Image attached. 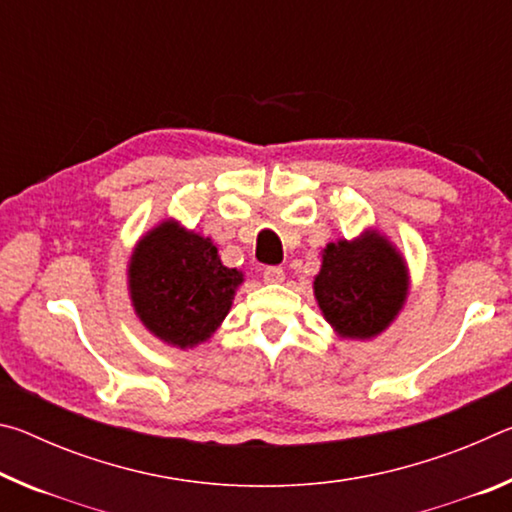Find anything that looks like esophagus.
<instances>
[{
    "instance_id": "34e87169",
    "label": "esophagus",
    "mask_w": 512,
    "mask_h": 512,
    "mask_svg": "<svg viewBox=\"0 0 512 512\" xmlns=\"http://www.w3.org/2000/svg\"><path fill=\"white\" fill-rule=\"evenodd\" d=\"M264 282H268V284L284 282V271L280 266H266L264 268Z\"/></svg>"
}]
</instances>
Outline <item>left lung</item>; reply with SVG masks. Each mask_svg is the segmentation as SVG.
<instances>
[{
	"instance_id": "left-lung-1",
	"label": "left lung",
	"mask_w": 512,
	"mask_h": 512,
	"mask_svg": "<svg viewBox=\"0 0 512 512\" xmlns=\"http://www.w3.org/2000/svg\"><path fill=\"white\" fill-rule=\"evenodd\" d=\"M409 291L402 255L379 235L329 244L314 280L323 316L343 339H370L391 325Z\"/></svg>"
}]
</instances>
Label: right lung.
Returning a JSON list of instances; mask_svg holds the SVG:
<instances>
[{
	"instance_id": "1",
	"label": "right lung",
	"mask_w": 512,
	"mask_h": 512,
	"mask_svg": "<svg viewBox=\"0 0 512 512\" xmlns=\"http://www.w3.org/2000/svg\"><path fill=\"white\" fill-rule=\"evenodd\" d=\"M244 282L221 264L210 237L164 221L142 237L128 266L133 307L164 343L194 348L216 332Z\"/></svg>"
}]
</instances>
